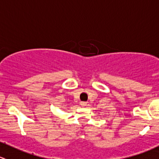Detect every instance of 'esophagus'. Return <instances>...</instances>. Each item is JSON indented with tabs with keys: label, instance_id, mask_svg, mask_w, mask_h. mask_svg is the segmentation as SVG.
<instances>
[{
	"label": "esophagus",
	"instance_id": "34e87169",
	"mask_svg": "<svg viewBox=\"0 0 159 159\" xmlns=\"http://www.w3.org/2000/svg\"><path fill=\"white\" fill-rule=\"evenodd\" d=\"M80 104H81V106H82V107H84V106L87 105V102H81V103H80Z\"/></svg>",
	"mask_w": 159,
	"mask_h": 159
}]
</instances>
